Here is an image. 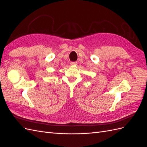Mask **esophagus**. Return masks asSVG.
Masks as SVG:
<instances>
[{"mask_svg":"<svg viewBox=\"0 0 147 147\" xmlns=\"http://www.w3.org/2000/svg\"><path fill=\"white\" fill-rule=\"evenodd\" d=\"M77 64V62H71V63H70L71 65H76Z\"/></svg>","mask_w":147,"mask_h":147,"instance_id":"esophagus-1","label":"esophagus"}]
</instances>
